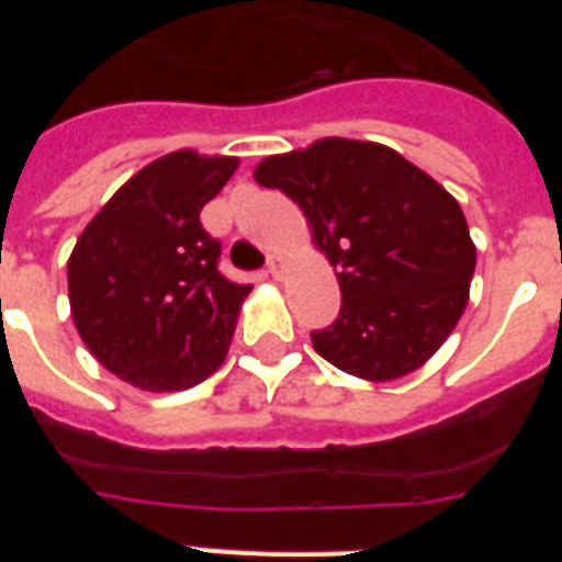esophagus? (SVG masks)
<instances>
[{
    "label": "esophagus",
    "instance_id": "obj_1",
    "mask_svg": "<svg viewBox=\"0 0 562 562\" xmlns=\"http://www.w3.org/2000/svg\"><path fill=\"white\" fill-rule=\"evenodd\" d=\"M267 272H270L272 278H284V272H286V261L281 256H270V261H267Z\"/></svg>",
    "mask_w": 562,
    "mask_h": 562
}]
</instances>
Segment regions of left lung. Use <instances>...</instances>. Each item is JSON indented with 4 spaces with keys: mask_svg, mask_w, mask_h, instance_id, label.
Masks as SVG:
<instances>
[{
    "mask_svg": "<svg viewBox=\"0 0 562 562\" xmlns=\"http://www.w3.org/2000/svg\"><path fill=\"white\" fill-rule=\"evenodd\" d=\"M306 216L337 267L340 317L312 346L340 371L389 382L422 369L470 301L475 245L453 193L394 148L324 137L252 171Z\"/></svg>",
    "mask_w": 562,
    "mask_h": 562,
    "instance_id": "8db88e82",
    "label": "left lung"
}]
</instances>
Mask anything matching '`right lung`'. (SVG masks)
<instances>
[{
    "label": "right lung",
    "mask_w": 562,
    "mask_h": 562,
    "mask_svg": "<svg viewBox=\"0 0 562 562\" xmlns=\"http://www.w3.org/2000/svg\"><path fill=\"white\" fill-rule=\"evenodd\" d=\"M238 157L180 148L148 162L92 216L67 261L69 315L103 369L151 394L200 385L225 362L252 286L216 270L200 211Z\"/></svg>",
    "instance_id": "1"
}]
</instances>
